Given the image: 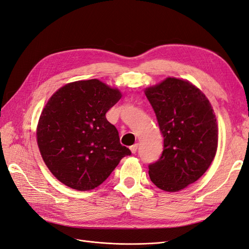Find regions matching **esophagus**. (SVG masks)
Returning <instances> with one entry per match:
<instances>
[{
	"instance_id": "1",
	"label": "esophagus",
	"mask_w": 249,
	"mask_h": 249,
	"mask_svg": "<svg viewBox=\"0 0 249 249\" xmlns=\"http://www.w3.org/2000/svg\"><path fill=\"white\" fill-rule=\"evenodd\" d=\"M130 149H131V151H132L133 153H136V152H137V149H138V144L132 145V146L130 147Z\"/></svg>"
}]
</instances>
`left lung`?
<instances>
[{"label": "left lung", "instance_id": "8db88e82", "mask_svg": "<svg viewBox=\"0 0 249 249\" xmlns=\"http://www.w3.org/2000/svg\"><path fill=\"white\" fill-rule=\"evenodd\" d=\"M156 113L164 150L149 164L151 181L178 192L196 181L215 157L218 127L208 99L191 82L167 78L145 89Z\"/></svg>", "mask_w": 249, "mask_h": 249}]
</instances>
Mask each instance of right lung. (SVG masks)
<instances>
[{"mask_svg": "<svg viewBox=\"0 0 249 249\" xmlns=\"http://www.w3.org/2000/svg\"><path fill=\"white\" fill-rule=\"evenodd\" d=\"M122 93L98 79L68 83L43 109L37 142L43 160L56 179L77 191L102 184L131 150L119 142L106 118Z\"/></svg>", "mask_w": 249, "mask_h": 249, "instance_id": "right-lung-1", "label": "right lung"}]
</instances>
